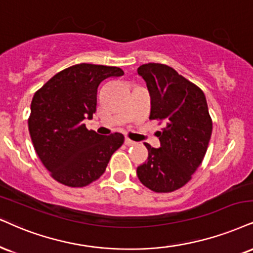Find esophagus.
Returning a JSON list of instances; mask_svg holds the SVG:
<instances>
[{"mask_svg": "<svg viewBox=\"0 0 253 253\" xmlns=\"http://www.w3.org/2000/svg\"><path fill=\"white\" fill-rule=\"evenodd\" d=\"M124 143H126V145H135L136 144V142H133V141H131V139L130 138H126V141H124Z\"/></svg>", "mask_w": 253, "mask_h": 253, "instance_id": "1", "label": "esophagus"}]
</instances>
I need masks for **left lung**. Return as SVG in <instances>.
I'll return each mask as SVG.
<instances>
[{
	"label": "left lung",
	"mask_w": 253,
	"mask_h": 253,
	"mask_svg": "<svg viewBox=\"0 0 253 253\" xmlns=\"http://www.w3.org/2000/svg\"><path fill=\"white\" fill-rule=\"evenodd\" d=\"M151 96L150 120L164 123L157 131L161 148L144 143L149 156L137 168L143 185L157 193L176 191L202 164L212 132L207 98L199 86L169 65L143 64L137 69Z\"/></svg>",
	"instance_id": "obj_1"
}]
</instances>
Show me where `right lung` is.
<instances>
[{
    "label": "right lung",
    "mask_w": 253,
    "mask_h": 253,
    "mask_svg": "<svg viewBox=\"0 0 253 253\" xmlns=\"http://www.w3.org/2000/svg\"><path fill=\"white\" fill-rule=\"evenodd\" d=\"M117 67L71 65L51 77L34 95L28 127L37 156L58 183L83 188L104 173L110 157L124 143L120 132L102 136L86 129L97 105V89Z\"/></svg>",
    "instance_id": "obj_1"
}]
</instances>
